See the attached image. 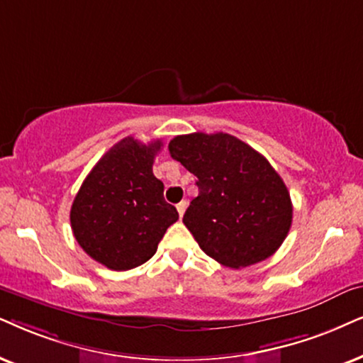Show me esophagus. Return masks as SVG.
Returning a JSON list of instances; mask_svg holds the SVG:
<instances>
[{"label": "esophagus", "instance_id": "1", "mask_svg": "<svg viewBox=\"0 0 363 363\" xmlns=\"http://www.w3.org/2000/svg\"><path fill=\"white\" fill-rule=\"evenodd\" d=\"M177 213H179V218H182V216H184V211H186V208H187V203L186 201H181V203H179L177 206Z\"/></svg>", "mask_w": 363, "mask_h": 363}]
</instances>
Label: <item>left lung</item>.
I'll return each instance as SVG.
<instances>
[{
  "label": "left lung",
  "instance_id": "1",
  "mask_svg": "<svg viewBox=\"0 0 363 363\" xmlns=\"http://www.w3.org/2000/svg\"><path fill=\"white\" fill-rule=\"evenodd\" d=\"M169 152L197 177L182 223L201 250L228 268L269 258L291 228L290 192L258 150L223 134L177 135Z\"/></svg>",
  "mask_w": 363,
  "mask_h": 363
}]
</instances>
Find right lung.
Instances as JSON below:
<instances>
[{
  "label": "right lung",
  "mask_w": 363,
  "mask_h": 363,
  "mask_svg": "<svg viewBox=\"0 0 363 363\" xmlns=\"http://www.w3.org/2000/svg\"><path fill=\"white\" fill-rule=\"evenodd\" d=\"M162 142H117L95 164L73 199L72 231L82 250L113 272L144 264L157 251L167 228L179 219L154 176Z\"/></svg>",
  "instance_id": "1"
}]
</instances>
